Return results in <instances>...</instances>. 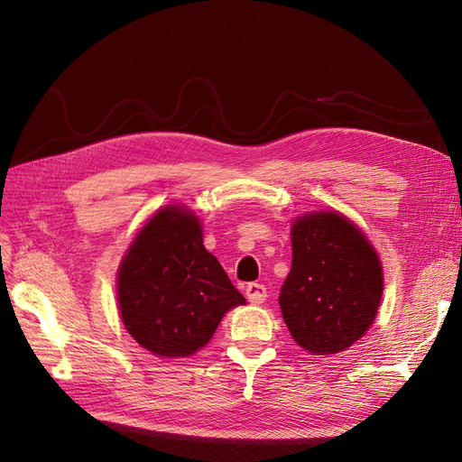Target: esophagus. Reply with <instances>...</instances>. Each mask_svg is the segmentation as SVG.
Returning a JSON list of instances; mask_svg holds the SVG:
<instances>
[{
	"instance_id": "34e87169",
	"label": "esophagus",
	"mask_w": 462,
	"mask_h": 462,
	"mask_svg": "<svg viewBox=\"0 0 462 462\" xmlns=\"http://www.w3.org/2000/svg\"><path fill=\"white\" fill-rule=\"evenodd\" d=\"M245 296L247 300L253 303V305H260L265 301V298H268V292H265V286L260 284V282H251L247 284L245 288Z\"/></svg>"
}]
</instances>
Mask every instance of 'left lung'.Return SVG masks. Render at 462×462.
<instances>
[{"label": "left lung", "instance_id": "left-lung-1", "mask_svg": "<svg viewBox=\"0 0 462 462\" xmlns=\"http://www.w3.org/2000/svg\"><path fill=\"white\" fill-rule=\"evenodd\" d=\"M382 263L352 221L314 211L292 225V270L279 296L294 341L314 356L352 346L374 322L382 300Z\"/></svg>", "mask_w": 462, "mask_h": 462}]
</instances>
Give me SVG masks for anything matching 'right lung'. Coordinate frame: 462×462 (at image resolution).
<instances>
[{
  "mask_svg": "<svg viewBox=\"0 0 462 462\" xmlns=\"http://www.w3.org/2000/svg\"><path fill=\"white\" fill-rule=\"evenodd\" d=\"M121 320L159 357H189L209 343L225 312L244 305L218 260L206 251L199 217L181 206L159 209L117 272Z\"/></svg>",
  "mask_w": 462,
  "mask_h": 462,
  "instance_id": "right-lung-1",
  "label": "right lung"
}]
</instances>
